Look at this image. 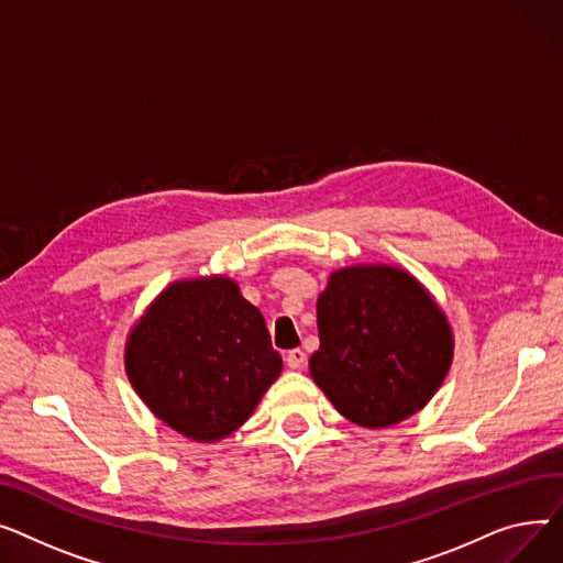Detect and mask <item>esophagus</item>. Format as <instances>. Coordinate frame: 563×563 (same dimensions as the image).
<instances>
[{"label":"esophagus","mask_w":563,"mask_h":563,"mask_svg":"<svg viewBox=\"0 0 563 563\" xmlns=\"http://www.w3.org/2000/svg\"><path fill=\"white\" fill-rule=\"evenodd\" d=\"M307 363V354L300 350V347H295V350H290L288 354H286V366L290 368V371H300L302 366Z\"/></svg>","instance_id":"obj_1"}]
</instances>
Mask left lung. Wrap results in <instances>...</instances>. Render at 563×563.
Listing matches in <instances>:
<instances>
[{"label":"left lung","instance_id":"left-lung-1","mask_svg":"<svg viewBox=\"0 0 563 563\" xmlns=\"http://www.w3.org/2000/svg\"><path fill=\"white\" fill-rule=\"evenodd\" d=\"M313 382L350 422L384 429L424 409L454 356L445 311L409 271L354 263L318 297Z\"/></svg>","mask_w":563,"mask_h":563}]
</instances>
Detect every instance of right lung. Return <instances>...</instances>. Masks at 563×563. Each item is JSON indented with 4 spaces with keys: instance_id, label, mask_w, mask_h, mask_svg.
Returning <instances> with one entry per match:
<instances>
[{
    "instance_id": "add662e5",
    "label": "right lung",
    "mask_w": 563,
    "mask_h": 563,
    "mask_svg": "<svg viewBox=\"0 0 563 563\" xmlns=\"http://www.w3.org/2000/svg\"><path fill=\"white\" fill-rule=\"evenodd\" d=\"M282 368L266 320L224 275L165 286L124 345V371L139 398L200 443L236 432Z\"/></svg>"
}]
</instances>
